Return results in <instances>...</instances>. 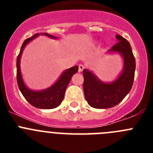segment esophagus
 Listing matches in <instances>:
<instances>
[{
    "label": "esophagus",
    "instance_id": "34e87169",
    "mask_svg": "<svg viewBox=\"0 0 153 153\" xmlns=\"http://www.w3.org/2000/svg\"><path fill=\"white\" fill-rule=\"evenodd\" d=\"M84 68H85L84 65L79 64V70H78V71H79V73L82 72V71H83V69H84Z\"/></svg>",
    "mask_w": 153,
    "mask_h": 153
}]
</instances>
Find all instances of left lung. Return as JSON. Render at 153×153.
I'll return each mask as SVG.
<instances>
[{
  "label": "left lung",
  "mask_w": 153,
  "mask_h": 153,
  "mask_svg": "<svg viewBox=\"0 0 153 153\" xmlns=\"http://www.w3.org/2000/svg\"><path fill=\"white\" fill-rule=\"evenodd\" d=\"M117 44L107 51L117 53L123 60L122 72L116 79L106 83L100 80L92 71L84 69L83 91L86 100L91 107L107 109L120 103L132 89L136 70V60L130 44L120 35H116Z\"/></svg>",
  "instance_id": "1"
}]
</instances>
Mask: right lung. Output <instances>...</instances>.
Masks as SVG:
<instances>
[{"instance_id":"obj_1","label":"right lung","mask_w":153,"mask_h":153,"mask_svg":"<svg viewBox=\"0 0 153 153\" xmlns=\"http://www.w3.org/2000/svg\"><path fill=\"white\" fill-rule=\"evenodd\" d=\"M45 35L50 38L57 39V37L50 35L47 33H36L30 38L27 39L22 44L21 48V51L17 58V80L18 87L21 90V93L26 99L27 102L30 103L32 106L36 108L44 109H53L60 106V103L64 98V94L67 86L70 83L71 78L78 71V66L69 68L64 70L62 73L60 77L58 78L57 80L55 82L52 86L44 90H33L28 88L26 84L24 83L23 79L22 74L21 71V58L22 55L24 47H26L30 41L35 39L39 35Z\"/></svg>"}]
</instances>
